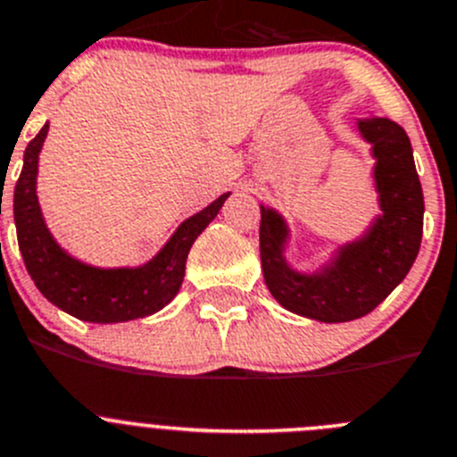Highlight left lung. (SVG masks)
<instances>
[{"label":"left lung","instance_id":"obj_1","mask_svg":"<svg viewBox=\"0 0 457 457\" xmlns=\"http://www.w3.org/2000/svg\"><path fill=\"white\" fill-rule=\"evenodd\" d=\"M358 130L374 146L383 214L363 238L343 245L329 266L313 275L291 270L284 259L287 225L277 212L262 207L259 253L268 291L284 309L320 322L368 315L402 284L420 253L424 194L406 130L387 117L361 119Z\"/></svg>","mask_w":457,"mask_h":457}]
</instances>
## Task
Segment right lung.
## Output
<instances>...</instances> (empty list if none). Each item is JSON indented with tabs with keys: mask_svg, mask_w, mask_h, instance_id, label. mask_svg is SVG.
Returning <instances> with one entry per match:
<instances>
[{
	"mask_svg": "<svg viewBox=\"0 0 457 457\" xmlns=\"http://www.w3.org/2000/svg\"><path fill=\"white\" fill-rule=\"evenodd\" d=\"M46 130L49 123H45L42 130L29 142L24 151L22 173L12 195L17 243L37 291L65 313L99 325L126 322L160 311L180 291L191 245L198 234L214 220L229 194H223L203 212L187 219L164 248L144 266L110 268V270L85 266L54 241L40 214L36 176L37 155L45 144Z\"/></svg>",
	"mask_w": 457,
	"mask_h": 457,
	"instance_id": "1",
	"label": "right lung"
}]
</instances>
